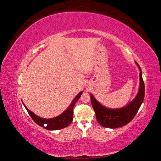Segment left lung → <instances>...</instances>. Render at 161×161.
<instances>
[{"instance_id":"1","label":"left lung","mask_w":161,"mask_h":161,"mask_svg":"<svg viewBox=\"0 0 161 161\" xmlns=\"http://www.w3.org/2000/svg\"><path fill=\"white\" fill-rule=\"evenodd\" d=\"M135 62L140 70L139 89L135 98L127 105L118 109L105 108L90 93L91 104L95 112L97 120L103 127L114 129L127 125L133 119L142 103L145 92L144 83L142 76V70L138 63Z\"/></svg>"}]
</instances>
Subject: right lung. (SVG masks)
<instances>
[{
    "label": "right lung",
    "instance_id": "1",
    "mask_svg": "<svg viewBox=\"0 0 161 161\" xmlns=\"http://www.w3.org/2000/svg\"><path fill=\"white\" fill-rule=\"evenodd\" d=\"M82 94V92L80 91L79 94H78L75 98L72 100L70 105L62 114L59 115L57 117L53 118H49V119H46V118H42L40 117L37 116L35 114L28 109L27 107L22 103L25 107L26 110L31 116V118L33 119V120L35 121V122L38 124L41 127H43L47 130H58L62 128H64L67 126H69L72 121L73 119V108H74V106L75 103L77 102V101L79 99L81 95ZM46 125V126L45 125Z\"/></svg>",
    "mask_w": 161,
    "mask_h": 161
}]
</instances>
